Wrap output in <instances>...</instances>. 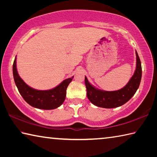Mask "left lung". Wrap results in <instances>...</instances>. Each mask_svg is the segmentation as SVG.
<instances>
[{"instance_id":"1","label":"left lung","mask_w":157,"mask_h":157,"mask_svg":"<svg viewBox=\"0 0 157 157\" xmlns=\"http://www.w3.org/2000/svg\"><path fill=\"white\" fill-rule=\"evenodd\" d=\"M136 66L134 75L123 88L117 91H107L97 89L90 84L85 76L87 97L92 104L99 107L111 109L123 105L131 99L139 89L142 77L141 63L136 50Z\"/></svg>"}]
</instances>
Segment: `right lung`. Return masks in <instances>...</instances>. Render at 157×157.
Returning <instances> with one entry per match:
<instances>
[{
  "label": "right lung",
  "mask_w": 157,
  "mask_h": 157,
  "mask_svg": "<svg viewBox=\"0 0 157 157\" xmlns=\"http://www.w3.org/2000/svg\"><path fill=\"white\" fill-rule=\"evenodd\" d=\"M13 76L17 89L21 96L32 107L40 109H55L63 104L66 95V89L71 83L73 76L68 78L49 90L33 89L21 78L17 68V57L13 63Z\"/></svg>",
  "instance_id": "1"
}]
</instances>
